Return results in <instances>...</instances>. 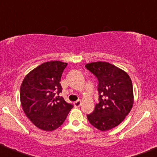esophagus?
I'll return each mask as SVG.
<instances>
[{
  "mask_svg": "<svg viewBox=\"0 0 157 157\" xmlns=\"http://www.w3.org/2000/svg\"><path fill=\"white\" fill-rule=\"evenodd\" d=\"M81 105H82V102H81V100H77V101H75L74 102V106L75 108L80 107Z\"/></svg>",
  "mask_w": 157,
  "mask_h": 157,
  "instance_id": "1",
  "label": "esophagus"
}]
</instances>
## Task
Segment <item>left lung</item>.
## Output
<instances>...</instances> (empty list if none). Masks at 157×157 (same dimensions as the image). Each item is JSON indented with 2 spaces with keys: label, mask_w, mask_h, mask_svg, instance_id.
I'll return each instance as SVG.
<instances>
[{
  "label": "left lung",
  "mask_w": 157,
  "mask_h": 157,
  "mask_svg": "<svg viewBox=\"0 0 157 157\" xmlns=\"http://www.w3.org/2000/svg\"><path fill=\"white\" fill-rule=\"evenodd\" d=\"M85 67L98 78L99 93V102L86 117L95 128L109 130L119 125L132 109V81L125 71L106 62L89 63Z\"/></svg>",
  "instance_id": "1"
}]
</instances>
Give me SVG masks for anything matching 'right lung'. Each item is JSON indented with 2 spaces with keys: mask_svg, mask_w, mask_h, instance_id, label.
I'll list each match as a JSON object with an SVG mask.
<instances>
[{
  "mask_svg": "<svg viewBox=\"0 0 157 157\" xmlns=\"http://www.w3.org/2000/svg\"><path fill=\"white\" fill-rule=\"evenodd\" d=\"M67 63H44L25 77L20 87V101L27 117L38 128L52 131L63 124L73 105L57 96L62 92L60 79Z\"/></svg>",
  "mask_w": 157,
  "mask_h": 157,
  "instance_id": "1",
  "label": "right lung"
}]
</instances>
